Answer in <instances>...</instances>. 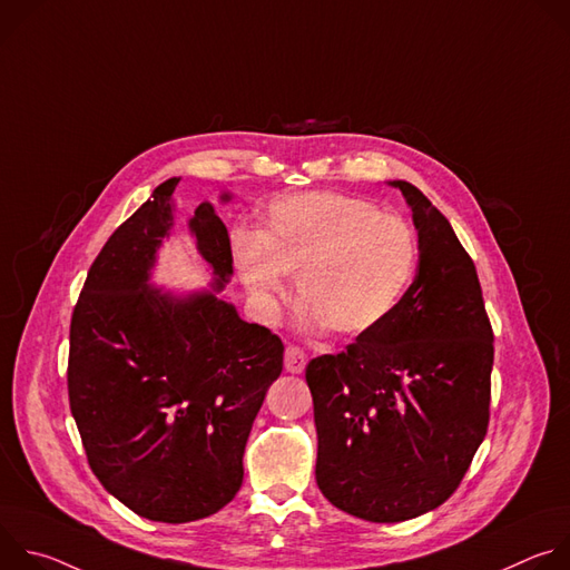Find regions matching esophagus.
I'll return each mask as SVG.
<instances>
[{"label": "esophagus", "mask_w": 570, "mask_h": 570, "mask_svg": "<svg viewBox=\"0 0 570 570\" xmlns=\"http://www.w3.org/2000/svg\"><path fill=\"white\" fill-rule=\"evenodd\" d=\"M284 367L291 374H302L304 367H306V354L299 347L288 345L286 352H284Z\"/></svg>", "instance_id": "obj_1"}]
</instances>
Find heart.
<instances>
[{"label":"heart","instance_id":"1","mask_svg":"<svg viewBox=\"0 0 570 570\" xmlns=\"http://www.w3.org/2000/svg\"><path fill=\"white\" fill-rule=\"evenodd\" d=\"M234 271L255 308L273 317L295 275L304 330L363 338L383 327L409 291L417 240L409 223L363 198L308 191L273 200L259 232L236 229Z\"/></svg>","mask_w":570,"mask_h":570}]
</instances>
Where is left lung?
<instances>
[{
  "instance_id": "left-lung-1",
  "label": "left lung",
  "mask_w": 570,
  "mask_h": 570,
  "mask_svg": "<svg viewBox=\"0 0 570 570\" xmlns=\"http://www.w3.org/2000/svg\"><path fill=\"white\" fill-rule=\"evenodd\" d=\"M417 275L374 334L306 365L315 480L338 510L399 523L440 508L490 422L494 334L475 266L451 223L411 183Z\"/></svg>"
}]
</instances>
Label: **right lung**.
Instances as JSON below:
<instances>
[{
    "instance_id": "obj_1",
    "label": "right lung",
    "mask_w": 570,
    "mask_h": 570,
    "mask_svg": "<svg viewBox=\"0 0 570 570\" xmlns=\"http://www.w3.org/2000/svg\"><path fill=\"white\" fill-rule=\"evenodd\" d=\"M178 183H161L95 259L71 315L67 367L95 475L161 523L205 519L236 497L253 422L284 365L282 341L218 295L234 268L212 203L187 223L212 286H153L157 253L176 232Z\"/></svg>"
}]
</instances>
